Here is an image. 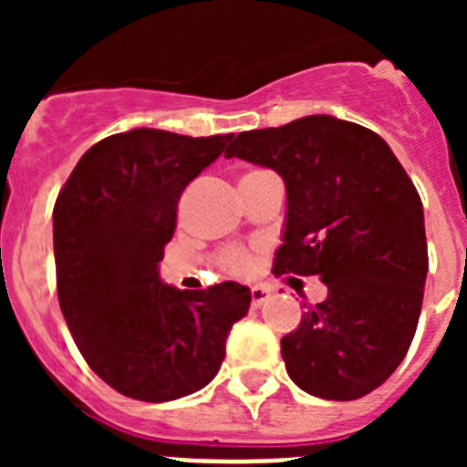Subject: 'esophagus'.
I'll use <instances>...</instances> for the list:
<instances>
[{
  "label": "esophagus",
  "mask_w": 467,
  "mask_h": 467,
  "mask_svg": "<svg viewBox=\"0 0 467 467\" xmlns=\"http://www.w3.org/2000/svg\"><path fill=\"white\" fill-rule=\"evenodd\" d=\"M271 290L269 287H262V285H254L253 290H250V304H253V308H259L264 304V301L269 299Z\"/></svg>",
  "instance_id": "34e87169"
}]
</instances>
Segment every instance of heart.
I'll use <instances>...</instances> for the list:
<instances>
[{
	"label": "heart",
	"mask_w": 467,
	"mask_h": 467,
	"mask_svg": "<svg viewBox=\"0 0 467 467\" xmlns=\"http://www.w3.org/2000/svg\"><path fill=\"white\" fill-rule=\"evenodd\" d=\"M220 264H222V269L229 271V274L241 275L250 269V254H247L245 250H241V247H229V250L222 253Z\"/></svg>",
	"instance_id": "b5f03b06"
}]
</instances>
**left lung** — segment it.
Segmentation results:
<instances>
[{"label":"left lung","mask_w":467,"mask_h":467,"mask_svg":"<svg viewBox=\"0 0 467 467\" xmlns=\"http://www.w3.org/2000/svg\"><path fill=\"white\" fill-rule=\"evenodd\" d=\"M224 156L283 177L274 274L327 285L280 339L290 379L325 400L372 393L407 356L423 304L426 224L410 175L374 130L327 114L238 133Z\"/></svg>","instance_id":"8db88e82"}]
</instances>
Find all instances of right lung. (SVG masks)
I'll use <instances>...</instances> for the list:
<instances>
[{
  "mask_svg": "<svg viewBox=\"0 0 467 467\" xmlns=\"http://www.w3.org/2000/svg\"><path fill=\"white\" fill-rule=\"evenodd\" d=\"M231 138L156 128L109 135L81 156L57 193L60 311L90 369L126 398L168 402L208 386L231 327L247 316L245 285L189 292L159 278L177 201Z\"/></svg>",
  "mask_w": 467,
  "mask_h": 467,
  "instance_id": "right-lung-1",
  "label": "right lung"
}]
</instances>
